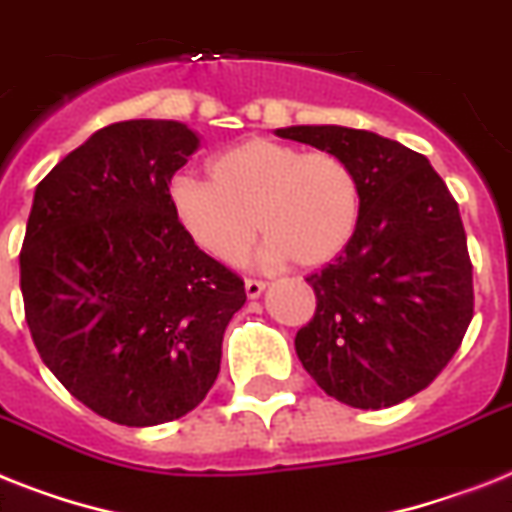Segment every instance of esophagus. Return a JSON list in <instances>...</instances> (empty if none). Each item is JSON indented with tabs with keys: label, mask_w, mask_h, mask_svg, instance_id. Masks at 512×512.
<instances>
[{
	"label": "esophagus",
	"mask_w": 512,
	"mask_h": 512,
	"mask_svg": "<svg viewBox=\"0 0 512 512\" xmlns=\"http://www.w3.org/2000/svg\"><path fill=\"white\" fill-rule=\"evenodd\" d=\"M244 292H247L249 299H257L265 292V281H260V278H247L244 281Z\"/></svg>",
	"instance_id": "1"
}]
</instances>
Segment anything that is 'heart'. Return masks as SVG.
<instances>
[{"label":"heart","instance_id":"b5f03b06","mask_svg":"<svg viewBox=\"0 0 512 512\" xmlns=\"http://www.w3.org/2000/svg\"><path fill=\"white\" fill-rule=\"evenodd\" d=\"M168 202L181 231L218 263H239L260 226L268 263L292 257L302 268H318L355 234L360 184L350 162L334 152H302L257 136L210 162V184L173 178Z\"/></svg>","mask_w":512,"mask_h":512}]
</instances>
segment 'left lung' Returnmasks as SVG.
<instances>
[{"mask_svg": "<svg viewBox=\"0 0 512 512\" xmlns=\"http://www.w3.org/2000/svg\"><path fill=\"white\" fill-rule=\"evenodd\" d=\"M350 162L360 218L334 263L305 278L313 321L299 363L334 400L392 407L434 381L473 318V265L458 202L431 162L400 141L344 126L278 128Z\"/></svg>", "mask_w": 512, "mask_h": 512, "instance_id": "obj_1", "label": "left lung"}]
</instances>
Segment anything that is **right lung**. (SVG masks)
<instances>
[{"label":"right lung","instance_id":"add662e5","mask_svg":"<svg viewBox=\"0 0 512 512\" xmlns=\"http://www.w3.org/2000/svg\"><path fill=\"white\" fill-rule=\"evenodd\" d=\"M199 147L178 120L99 128L36 186L20 249L33 344L76 400L120 426L176 421L220 371L244 281L173 218L170 178Z\"/></svg>","mask_w":512,"mask_h":512}]
</instances>
